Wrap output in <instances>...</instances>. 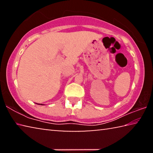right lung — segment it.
<instances>
[{"label": "right lung", "instance_id": "obj_1", "mask_svg": "<svg viewBox=\"0 0 153 153\" xmlns=\"http://www.w3.org/2000/svg\"><path fill=\"white\" fill-rule=\"evenodd\" d=\"M38 105H40V104H38ZM40 105H43L42 104H40Z\"/></svg>", "mask_w": 153, "mask_h": 153}]
</instances>
